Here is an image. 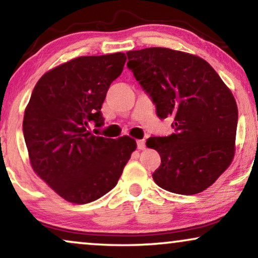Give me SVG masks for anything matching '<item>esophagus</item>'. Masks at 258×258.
Wrapping results in <instances>:
<instances>
[{
  "mask_svg": "<svg viewBox=\"0 0 258 258\" xmlns=\"http://www.w3.org/2000/svg\"><path fill=\"white\" fill-rule=\"evenodd\" d=\"M137 146H138L139 150H145V140H138L137 142Z\"/></svg>",
  "mask_w": 258,
  "mask_h": 258,
  "instance_id": "34e87169",
  "label": "esophagus"
}]
</instances>
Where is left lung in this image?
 <instances>
[{
	"label": "left lung",
	"mask_w": 258,
	"mask_h": 258,
	"mask_svg": "<svg viewBox=\"0 0 258 258\" xmlns=\"http://www.w3.org/2000/svg\"><path fill=\"white\" fill-rule=\"evenodd\" d=\"M126 54L127 68L152 98L157 115L174 120L176 132L146 142L161 158L153 180L178 195L207 190L235 156L238 109L231 91L197 55L163 47Z\"/></svg>",
	"instance_id": "obj_1"
}]
</instances>
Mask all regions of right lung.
<instances>
[{
    "mask_svg": "<svg viewBox=\"0 0 258 258\" xmlns=\"http://www.w3.org/2000/svg\"><path fill=\"white\" fill-rule=\"evenodd\" d=\"M126 55L79 56L44 73L23 118V136L34 172L64 201L91 203L118 183L137 143L95 136L104 125L101 105Z\"/></svg>",
    "mask_w": 258,
    "mask_h": 258,
    "instance_id": "add662e5",
    "label": "right lung"
}]
</instances>
